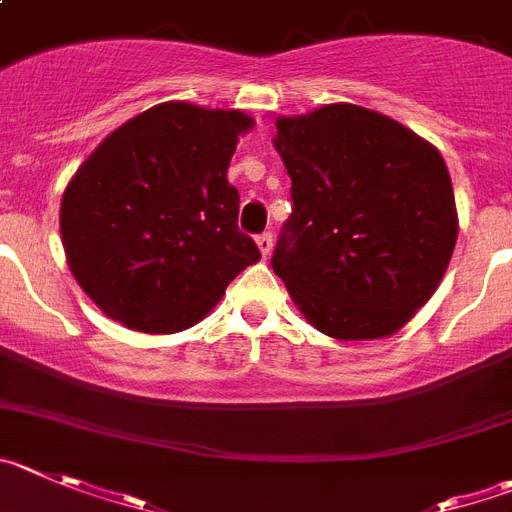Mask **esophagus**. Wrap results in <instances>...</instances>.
I'll list each match as a JSON object with an SVG mask.
<instances>
[{
	"label": "esophagus",
	"instance_id": "esophagus-1",
	"mask_svg": "<svg viewBox=\"0 0 512 512\" xmlns=\"http://www.w3.org/2000/svg\"><path fill=\"white\" fill-rule=\"evenodd\" d=\"M256 246H259V251H261V256H269L271 253V248H274V238H271V233H261L259 238H256Z\"/></svg>",
	"mask_w": 512,
	"mask_h": 512
}]
</instances>
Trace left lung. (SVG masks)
Returning <instances> with one entry per match:
<instances>
[{
  "mask_svg": "<svg viewBox=\"0 0 512 512\" xmlns=\"http://www.w3.org/2000/svg\"><path fill=\"white\" fill-rule=\"evenodd\" d=\"M292 177V218L274 274L314 330L378 340L437 292L459 220L442 154L396 119L327 103L276 119Z\"/></svg>",
  "mask_w": 512,
  "mask_h": 512,
  "instance_id": "obj_1",
  "label": "left lung"
}]
</instances>
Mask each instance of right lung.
I'll use <instances>...</instances> for the list:
<instances>
[{
  "instance_id": "1",
  "label": "right lung",
  "mask_w": 512,
  "mask_h": 512,
  "mask_svg": "<svg viewBox=\"0 0 512 512\" xmlns=\"http://www.w3.org/2000/svg\"><path fill=\"white\" fill-rule=\"evenodd\" d=\"M253 119L167 101L134 116L78 167L60 203L75 281L129 330L198 325L225 287L261 259L238 231L228 167Z\"/></svg>"
}]
</instances>
